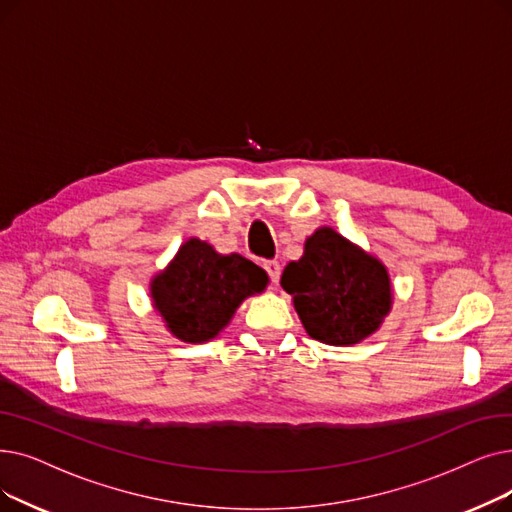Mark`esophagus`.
I'll return each instance as SVG.
<instances>
[{"mask_svg": "<svg viewBox=\"0 0 512 512\" xmlns=\"http://www.w3.org/2000/svg\"><path fill=\"white\" fill-rule=\"evenodd\" d=\"M263 270L268 272L272 284H278V280H280V263L276 259H265L263 261Z\"/></svg>", "mask_w": 512, "mask_h": 512, "instance_id": "34e87169", "label": "esophagus"}]
</instances>
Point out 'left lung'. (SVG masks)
Wrapping results in <instances>:
<instances>
[{"label": "left lung", "mask_w": 512, "mask_h": 512, "mask_svg": "<svg viewBox=\"0 0 512 512\" xmlns=\"http://www.w3.org/2000/svg\"><path fill=\"white\" fill-rule=\"evenodd\" d=\"M293 295L307 335L326 345H353L381 326L391 307L385 265L330 228L305 242L280 280Z\"/></svg>", "instance_id": "8db88e82"}]
</instances>
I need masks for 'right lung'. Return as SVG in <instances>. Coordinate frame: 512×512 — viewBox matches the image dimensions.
Returning <instances> with one entry per match:
<instances>
[{"label": "right lung", "mask_w": 512, "mask_h": 512, "mask_svg": "<svg viewBox=\"0 0 512 512\" xmlns=\"http://www.w3.org/2000/svg\"><path fill=\"white\" fill-rule=\"evenodd\" d=\"M268 276L236 253L217 255L211 244L188 240L169 268L154 278L152 299L169 330L186 343H203L224 328L236 307L261 293Z\"/></svg>", "instance_id": "right-lung-1"}]
</instances>
